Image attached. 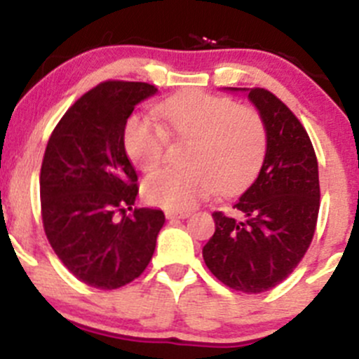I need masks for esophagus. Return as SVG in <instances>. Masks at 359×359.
I'll use <instances>...</instances> for the list:
<instances>
[{
    "label": "esophagus",
    "mask_w": 359,
    "mask_h": 359,
    "mask_svg": "<svg viewBox=\"0 0 359 359\" xmlns=\"http://www.w3.org/2000/svg\"><path fill=\"white\" fill-rule=\"evenodd\" d=\"M166 219H187V217L191 215V212H175V210H168V212L165 213Z\"/></svg>",
    "instance_id": "obj_1"
}]
</instances>
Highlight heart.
Segmentation results:
<instances>
[{
    "instance_id": "b5f03b06",
    "label": "heart",
    "mask_w": 359,
    "mask_h": 359,
    "mask_svg": "<svg viewBox=\"0 0 359 359\" xmlns=\"http://www.w3.org/2000/svg\"><path fill=\"white\" fill-rule=\"evenodd\" d=\"M154 112L182 140H193L186 170H161L144 182V196L163 208L186 212L215 189L234 193L247 186L262 165L267 128L260 112L210 93H177ZM166 133L142 116L125 126V149L137 168L153 172L165 159Z\"/></svg>"
}]
</instances>
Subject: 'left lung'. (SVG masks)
I'll return each mask as SVG.
<instances>
[{
  "instance_id": "1",
  "label": "left lung",
  "mask_w": 359,
  "mask_h": 359,
  "mask_svg": "<svg viewBox=\"0 0 359 359\" xmlns=\"http://www.w3.org/2000/svg\"><path fill=\"white\" fill-rule=\"evenodd\" d=\"M247 93L267 128V149L252 186L238 198L240 219L213 213L215 233L203 247L217 280L245 293L276 287L309 248L320 210L318 161L295 114L264 88H224Z\"/></svg>"
}]
</instances>
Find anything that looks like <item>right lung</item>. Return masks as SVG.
Here are the masks:
<instances>
[{"label":"right lung","mask_w":359,"mask_h":359,"mask_svg":"<svg viewBox=\"0 0 359 359\" xmlns=\"http://www.w3.org/2000/svg\"><path fill=\"white\" fill-rule=\"evenodd\" d=\"M156 92L147 83H100L64 114L46 146L39 175L46 238L64 266L93 288L114 290L139 278L165 224L158 208L124 213L139 194L125 126L137 104Z\"/></svg>","instance_id":"add662e5"}]
</instances>
